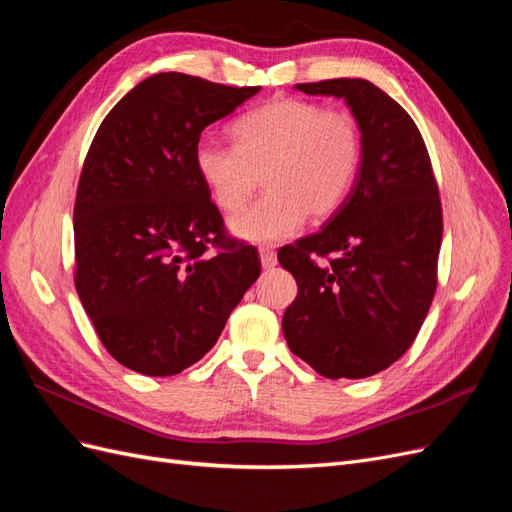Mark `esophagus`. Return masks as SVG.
I'll use <instances>...</instances> for the list:
<instances>
[{
    "label": "esophagus",
    "mask_w": 512,
    "mask_h": 512,
    "mask_svg": "<svg viewBox=\"0 0 512 512\" xmlns=\"http://www.w3.org/2000/svg\"><path fill=\"white\" fill-rule=\"evenodd\" d=\"M258 254H260V262H262V267L265 269H273L275 265H277V256H275V252L271 250V247H258Z\"/></svg>",
    "instance_id": "34e87169"
}]
</instances>
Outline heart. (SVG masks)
<instances>
[{"mask_svg":"<svg viewBox=\"0 0 512 512\" xmlns=\"http://www.w3.org/2000/svg\"><path fill=\"white\" fill-rule=\"evenodd\" d=\"M235 147L203 138L194 164L215 207L235 213L260 183L267 192L232 220L237 237L271 243L305 218L324 220L346 203L363 160L361 121L348 108L275 98L230 126Z\"/></svg>","mask_w":512,"mask_h":512,"instance_id":"1","label":"heart"}]
</instances>
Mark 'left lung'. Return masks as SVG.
<instances>
[{"label":"left lung","instance_id":"8db88e82","mask_svg":"<svg viewBox=\"0 0 512 512\" xmlns=\"http://www.w3.org/2000/svg\"><path fill=\"white\" fill-rule=\"evenodd\" d=\"M344 98L363 130L359 177L318 232L280 247L299 292L282 320L290 350L320 376L367 378L408 352L438 288L442 203L421 132L363 79L299 83Z\"/></svg>","mask_w":512,"mask_h":512}]
</instances>
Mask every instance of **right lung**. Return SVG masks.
Masks as SVG:
<instances>
[{
    "mask_svg": "<svg viewBox=\"0 0 512 512\" xmlns=\"http://www.w3.org/2000/svg\"><path fill=\"white\" fill-rule=\"evenodd\" d=\"M258 89L153 74L91 141L74 200V286L102 346L138 374L175 376L203 359L258 280V250L228 235L194 164L203 130Z\"/></svg>",
    "mask_w": 512,
    "mask_h": 512,
    "instance_id": "1",
    "label": "right lung"
}]
</instances>
